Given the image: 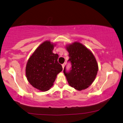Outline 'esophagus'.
<instances>
[{
	"label": "esophagus",
	"mask_w": 123,
	"mask_h": 123,
	"mask_svg": "<svg viewBox=\"0 0 123 123\" xmlns=\"http://www.w3.org/2000/svg\"><path fill=\"white\" fill-rule=\"evenodd\" d=\"M65 63H64V64H62V68H63V69L64 68V67H65Z\"/></svg>",
	"instance_id": "34e87169"
}]
</instances>
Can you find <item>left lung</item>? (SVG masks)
<instances>
[{"label":"left lung","mask_w":123,"mask_h":123,"mask_svg":"<svg viewBox=\"0 0 123 123\" xmlns=\"http://www.w3.org/2000/svg\"><path fill=\"white\" fill-rule=\"evenodd\" d=\"M69 52L71 69L63 73L69 85L78 90L88 87L94 80L98 71L96 60L90 50L79 43H74L67 47Z\"/></svg>","instance_id":"left-lung-1"}]
</instances>
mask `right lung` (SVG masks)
<instances>
[{
    "mask_svg": "<svg viewBox=\"0 0 123 123\" xmlns=\"http://www.w3.org/2000/svg\"><path fill=\"white\" fill-rule=\"evenodd\" d=\"M54 45L49 41L42 44L34 52L27 62L26 74L27 80L33 86L45 91L50 89L56 75L62 71L57 61L58 55L54 54Z\"/></svg>",
    "mask_w": 123,
    "mask_h": 123,
    "instance_id": "1",
    "label": "right lung"
}]
</instances>
